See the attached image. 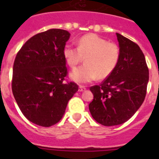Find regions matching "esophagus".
<instances>
[{"label": "esophagus", "mask_w": 159, "mask_h": 159, "mask_svg": "<svg viewBox=\"0 0 159 159\" xmlns=\"http://www.w3.org/2000/svg\"><path fill=\"white\" fill-rule=\"evenodd\" d=\"M85 90H86L85 87L82 86V85H80V87H79V92H84Z\"/></svg>", "instance_id": "obj_1"}]
</instances>
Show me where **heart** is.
<instances>
[{"label": "heart", "instance_id": "obj_1", "mask_svg": "<svg viewBox=\"0 0 159 159\" xmlns=\"http://www.w3.org/2000/svg\"><path fill=\"white\" fill-rule=\"evenodd\" d=\"M77 43V48L66 45L63 51L66 63L71 68H75L85 58V65L71 74L72 80L88 83L97 76L99 80L107 78L115 71L120 59V49L116 43L94 33L81 36Z\"/></svg>", "mask_w": 159, "mask_h": 159}]
</instances>
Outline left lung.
<instances>
[{
  "label": "left lung",
  "mask_w": 159,
  "mask_h": 159,
  "mask_svg": "<svg viewBox=\"0 0 159 159\" xmlns=\"http://www.w3.org/2000/svg\"><path fill=\"white\" fill-rule=\"evenodd\" d=\"M120 59L115 71L102 84L90 88L94 95L89 110L97 123L116 126L127 122L143 104L149 69L137 43L116 33Z\"/></svg>",
  "instance_id": "obj_1"
}]
</instances>
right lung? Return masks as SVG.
I'll return each mask as SVG.
<instances>
[{"instance_id": "add662e5", "label": "right lung", "mask_w": 159, "mask_h": 159, "mask_svg": "<svg viewBox=\"0 0 159 159\" xmlns=\"http://www.w3.org/2000/svg\"><path fill=\"white\" fill-rule=\"evenodd\" d=\"M70 33L52 29L31 37L14 60L12 91L17 105L29 121L48 127L64 116L78 85L67 82L63 55Z\"/></svg>"}]
</instances>
